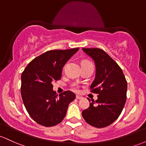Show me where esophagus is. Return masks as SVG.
Listing matches in <instances>:
<instances>
[{
    "instance_id": "1",
    "label": "esophagus",
    "mask_w": 146,
    "mask_h": 146,
    "mask_svg": "<svg viewBox=\"0 0 146 146\" xmlns=\"http://www.w3.org/2000/svg\"><path fill=\"white\" fill-rule=\"evenodd\" d=\"M76 98L78 99V100H82V99H83V97L80 96V95H76Z\"/></svg>"
}]
</instances>
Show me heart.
I'll list each match as a JSON object with an SVG mask.
<instances>
[{
    "label": "heart",
    "mask_w": 146,
    "mask_h": 146,
    "mask_svg": "<svg viewBox=\"0 0 146 146\" xmlns=\"http://www.w3.org/2000/svg\"><path fill=\"white\" fill-rule=\"evenodd\" d=\"M88 64H92V63L88 61V60H84V61L82 62V66H84V65H88ZM75 90H78L77 89V87H74Z\"/></svg>",
    "instance_id": "b5f03b06"
}]
</instances>
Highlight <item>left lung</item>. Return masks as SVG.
Segmentation results:
<instances>
[{
  "label": "left lung",
  "instance_id": "left-lung-1",
  "mask_svg": "<svg viewBox=\"0 0 146 146\" xmlns=\"http://www.w3.org/2000/svg\"><path fill=\"white\" fill-rule=\"evenodd\" d=\"M82 50L95 61L96 73L90 89L98 95V100H92L82 115L92 126L104 128L113 123L121 113L126 101L127 81L120 66L104 50Z\"/></svg>",
  "mask_w": 146,
  "mask_h": 146
}]
</instances>
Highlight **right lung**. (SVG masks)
<instances>
[{"mask_svg": "<svg viewBox=\"0 0 146 146\" xmlns=\"http://www.w3.org/2000/svg\"><path fill=\"white\" fill-rule=\"evenodd\" d=\"M79 50H51L30 62L21 75V92L25 108L31 118L45 127L56 125L63 120L68 104L75 95L66 90L59 95L53 84L61 79L63 66Z\"/></svg>", "mask_w": 146, "mask_h": 146, "instance_id": "1", "label": "right lung"}]
</instances>
